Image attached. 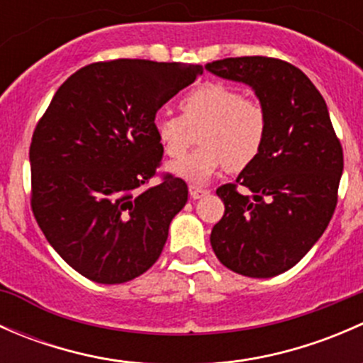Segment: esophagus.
Wrapping results in <instances>:
<instances>
[{
  "instance_id": "obj_1",
  "label": "esophagus",
  "mask_w": 363,
  "mask_h": 363,
  "mask_svg": "<svg viewBox=\"0 0 363 363\" xmlns=\"http://www.w3.org/2000/svg\"><path fill=\"white\" fill-rule=\"evenodd\" d=\"M207 193H208V189L207 188H202V186H195V184L189 186V195H191L193 200L202 199V196L207 195Z\"/></svg>"
}]
</instances>
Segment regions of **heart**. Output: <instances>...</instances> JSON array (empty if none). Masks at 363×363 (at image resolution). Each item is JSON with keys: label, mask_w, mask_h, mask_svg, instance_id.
Masks as SVG:
<instances>
[{"label": "heart", "mask_w": 363, "mask_h": 363, "mask_svg": "<svg viewBox=\"0 0 363 363\" xmlns=\"http://www.w3.org/2000/svg\"><path fill=\"white\" fill-rule=\"evenodd\" d=\"M182 117L158 113L152 128L168 158H181L189 145V128H200V145L170 164L189 182L208 181L223 168L244 170L259 156L269 135V113L256 98L218 80L193 87L181 100Z\"/></svg>", "instance_id": "obj_1"}]
</instances>
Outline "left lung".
Returning <instances> with one entry per match:
<instances>
[{
	"mask_svg": "<svg viewBox=\"0 0 363 363\" xmlns=\"http://www.w3.org/2000/svg\"><path fill=\"white\" fill-rule=\"evenodd\" d=\"M223 79L246 82L269 113L263 151L216 189L225 214L211 246L219 262L247 277L286 272L323 235L337 205L344 158L327 104L306 73L267 56L205 65ZM252 191L242 196L238 186Z\"/></svg>",
	"mask_w": 363,
	"mask_h": 363,
	"instance_id": "8db88e82",
	"label": "left lung"
}]
</instances>
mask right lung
<instances>
[{
	"mask_svg": "<svg viewBox=\"0 0 363 363\" xmlns=\"http://www.w3.org/2000/svg\"><path fill=\"white\" fill-rule=\"evenodd\" d=\"M200 65L98 61L77 69L33 131L31 211L72 269L101 284L135 279L155 265L188 186L161 174L152 121L195 82Z\"/></svg>",
	"mask_w": 363,
	"mask_h": 363,
	"instance_id": "add662e5",
	"label": "right lung"
}]
</instances>
